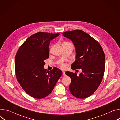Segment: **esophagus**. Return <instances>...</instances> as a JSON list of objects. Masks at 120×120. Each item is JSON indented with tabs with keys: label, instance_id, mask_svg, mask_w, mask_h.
Instances as JSON below:
<instances>
[{
	"label": "esophagus",
	"instance_id": "esophagus-1",
	"mask_svg": "<svg viewBox=\"0 0 120 120\" xmlns=\"http://www.w3.org/2000/svg\"><path fill=\"white\" fill-rule=\"evenodd\" d=\"M63 75L64 76H65V75H66L65 73L64 72H63Z\"/></svg>",
	"mask_w": 120,
	"mask_h": 120
}]
</instances>
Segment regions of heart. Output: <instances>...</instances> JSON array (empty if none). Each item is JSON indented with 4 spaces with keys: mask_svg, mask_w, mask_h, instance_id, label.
<instances>
[{
    "mask_svg": "<svg viewBox=\"0 0 120 120\" xmlns=\"http://www.w3.org/2000/svg\"><path fill=\"white\" fill-rule=\"evenodd\" d=\"M65 67V66L64 65H62L61 66V67H62V68H64Z\"/></svg>",
    "mask_w": 120,
    "mask_h": 120,
    "instance_id": "b5f03b06",
    "label": "heart"
}]
</instances>
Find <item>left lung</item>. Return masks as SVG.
I'll list each match as a JSON object with an SVG mask.
<instances>
[{
    "label": "left lung",
    "instance_id": "obj_1",
    "mask_svg": "<svg viewBox=\"0 0 120 120\" xmlns=\"http://www.w3.org/2000/svg\"><path fill=\"white\" fill-rule=\"evenodd\" d=\"M63 35L72 41L75 48V61L71 68L82 70L79 75L76 73L65 72L71 79L70 91L75 97H88L97 90L103 78L105 62L104 51L97 41L81 30L65 32Z\"/></svg>",
    "mask_w": 120,
    "mask_h": 120
}]
</instances>
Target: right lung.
I'll return each instance as SVG.
<instances>
[{
  "label": "right lung",
  "instance_id": "1",
  "mask_svg": "<svg viewBox=\"0 0 120 120\" xmlns=\"http://www.w3.org/2000/svg\"><path fill=\"white\" fill-rule=\"evenodd\" d=\"M59 34L38 32L29 37L16 53L15 71L17 80L30 96L41 99L52 92L62 72L57 68L47 71L44 62L49 57L50 41Z\"/></svg>",
  "mask_w": 120,
  "mask_h": 120
}]
</instances>
